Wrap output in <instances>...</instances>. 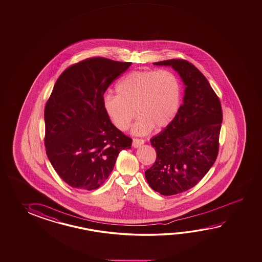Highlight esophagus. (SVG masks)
I'll return each mask as SVG.
<instances>
[{
    "mask_svg": "<svg viewBox=\"0 0 262 262\" xmlns=\"http://www.w3.org/2000/svg\"><path fill=\"white\" fill-rule=\"evenodd\" d=\"M144 139H133V146L135 148H138L139 146H141V145H143Z\"/></svg>",
    "mask_w": 262,
    "mask_h": 262,
    "instance_id": "34e87169",
    "label": "esophagus"
}]
</instances>
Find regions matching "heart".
<instances>
[{
	"label": "heart",
	"mask_w": 262,
	"mask_h": 262,
	"mask_svg": "<svg viewBox=\"0 0 262 262\" xmlns=\"http://www.w3.org/2000/svg\"><path fill=\"white\" fill-rule=\"evenodd\" d=\"M116 93L117 96H104L103 108L113 125L122 131L129 128L136 113L139 118L134 124V133L146 135L154 127L163 128L180 108V80L167 70L130 72L117 82Z\"/></svg>",
	"instance_id": "heart-1"
}]
</instances>
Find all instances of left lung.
<instances>
[{"instance_id":"obj_1","label":"left lung","mask_w":262,"mask_h":262,"mask_svg":"<svg viewBox=\"0 0 262 262\" xmlns=\"http://www.w3.org/2000/svg\"><path fill=\"white\" fill-rule=\"evenodd\" d=\"M154 64L171 66L186 85L183 104L173 121L149 140L157 156L145 172L146 180L152 190L169 196L194 187L215 163L222 108L207 79L193 64L184 59Z\"/></svg>"}]
</instances>
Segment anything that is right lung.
<instances>
[{
  "mask_svg": "<svg viewBox=\"0 0 262 262\" xmlns=\"http://www.w3.org/2000/svg\"><path fill=\"white\" fill-rule=\"evenodd\" d=\"M131 62L90 57L62 72L45 108V145L54 169L80 190L99 188L132 139L116 128L103 108L110 84Z\"/></svg>",
  "mask_w": 262,
  "mask_h": 262,
  "instance_id": "right-lung-1",
  "label": "right lung"
}]
</instances>
